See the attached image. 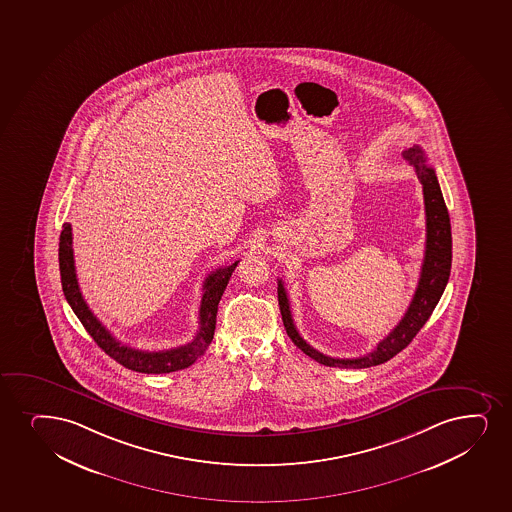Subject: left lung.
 I'll list each match as a JSON object with an SVG mask.
<instances>
[{"label":"left lung","instance_id":"obj_1","mask_svg":"<svg viewBox=\"0 0 512 512\" xmlns=\"http://www.w3.org/2000/svg\"><path fill=\"white\" fill-rule=\"evenodd\" d=\"M403 156L415 166L416 176L423 185L425 214H427L425 257L421 265L418 288L413 300L409 303L408 310L404 313L403 319L399 320V324L377 344V348L373 349L372 353L360 358H331L313 349L300 336V332L296 331L291 308H289L288 293L284 289L283 281L281 279L277 281V298H279V308H281L283 324L288 336L305 355L319 361L325 367L368 368L391 360L392 356H396L413 341V337L430 319L433 308L437 307L440 296L444 293L445 284L449 281L452 262L451 219L440 192L439 180L432 166H428L425 152L421 151L418 145L406 149Z\"/></svg>","mask_w":512,"mask_h":512}]
</instances>
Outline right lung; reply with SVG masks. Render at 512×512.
<instances>
[{
  "instance_id": "obj_1",
  "label": "right lung",
  "mask_w": 512,
  "mask_h": 512,
  "mask_svg": "<svg viewBox=\"0 0 512 512\" xmlns=\"http://www.w3.org/2000/svg\"><path fill=\"white\" fill-rule=\"evenodd\" d=\"M60 274L63 293L68 305L72 307L75 315L85 327V331L91 334L97 346L103 349L106 355L118 361L120 365L140 373H169L188 368L197 358L204 355L209 348L214 331H216L217 305L221 301L224 289L228 286L229 277L236 269L240 260L235 264L226 265L209 274L204 283V295L200 301V327L197 336L192 343L180 346V348L166 349V351H142V349L130 348L127 344H121L113 334L104 327L91 308L87 307L84 296L80 293L77 272H75V260H73L72 226L63 224L60 235Z\"/></svg>"
}]
</instances>
